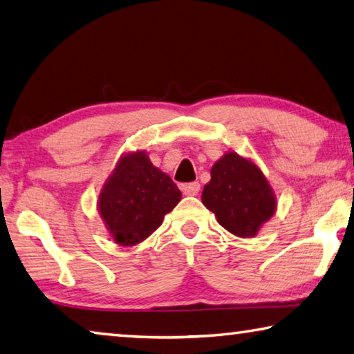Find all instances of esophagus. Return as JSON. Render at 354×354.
Here are the masks:
<instances>
[{
  "instance_id": "obj_1",
  "label": "esophagus",
  "mask_w": 354,
  "mask_h": 354,
  "mask_svg": "<svg viewBox=\"0 0 354 354\" xmlns=\"http://www.w3.org/2000/svg\"><path fill=\"white\" fill-rule=\"evenodd\" d=\"M181 189H183V192L186 194V195H197L200 192V183L195 181V183L183 184Z\"/></svg>"
}]
</instances>
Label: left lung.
<instances>
[{
	"label": "left lung",
	"instance_id": "1",
	"mask_svg": "<svg viewBox=\"0 0 354 354\" xmlns=\"http://www.w3.org/2000/svg\"><path fill=\"white\" fill-rule=\"evenodd\" d=\"M201 201L223 228L241 238L257 234L276 211L274 192L260 168L236 153L212 165Z\"/></svg>",
	"mask_w": 354,
	"mask_h": 354
}]
</instances>
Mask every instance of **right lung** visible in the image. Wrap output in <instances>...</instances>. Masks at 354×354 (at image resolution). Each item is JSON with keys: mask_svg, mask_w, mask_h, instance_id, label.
Masks as SVG:
<instances>
[{"mask_svg": "<svg viewBox=\"0 0 354 354\" xmlns=\"http://www.w3.org/2000/svg\"><path fill=\"white\" fill-rule=\"evenodd\" d=\"M179 200L171 178L138 151L121 157L99 195V212L118 244L136 245L162 225Z\"/></svg>", "mask_w": 354, "mask_h": 354, "instance_id": "add662e5", "label": "right lung"}]
</instances>
